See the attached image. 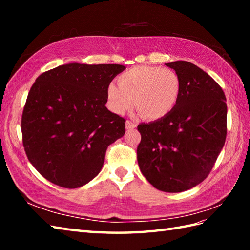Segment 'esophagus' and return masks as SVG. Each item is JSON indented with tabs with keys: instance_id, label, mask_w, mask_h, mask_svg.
<instances>
[{
	"instance_id": "obj_1",
	"label": "esophagus",
	"mask_w": 250,
	"mask_h": 250,
	"mask_svg": "<svg viewBox=\"0 0 250 250\" xmlns=\"http://www.w3.org/2000/svg\"><path fill=\"white\" fill-rule=\"evenodd\" d=\"M125 128H126V130H133V129L136 128V124L134 121L126 120L125 121Z\"/></svg>"
}]
</instances>
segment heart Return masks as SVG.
I'll return each instance as SVG.
<instances>
[{"label":"heart","instance_id":"obj_1","mask_svg":"<svg viewBox=\"0 0 250 250\" xmlns=\"http://www.w3.org/2000/svg\"><path fill=\"white\" fill-rule=\"evenodd\" d=\"M180 94V79L171 68L140 65L109 83L106 97L111 111L124 114L136 105L148 119H159L171 113Z\"/></svg>","mask_w":250,"mask_h":250}]
</instances>
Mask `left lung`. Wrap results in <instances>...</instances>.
<instances>
[{
    "instance_id": "1",
    "label": "left lung",
    "mask_w": 250,
    "mask_h": 250,
    "mask_svg": "<svg viewBox=\"0 0 250 250\" xmlns=\"http://www.w3.org/2000/svg\"><path fill=\"white\" fill-rule=\"evenodd\" d=\"M180 79L171 113L137 130V162L142 174L164 192H182L208 176L225 145L227 104L221 87L187 61L167 63Z\"/></svg>"
}]
</instances>
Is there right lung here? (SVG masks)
Masks as SVG:
<instances>
[{
  "label": "right lung",
  "instance_id": "add662e5",
  "mask_svg": "<svg viewBox=\"0 0 250 250\" xmlns=\"http://www.w3.org/2000/svg\"><path fill=\"white\" fill-rule=\"evenodd\" d=\"M120 64L68 63L36 78L21 118L24 151L50 183L74 189L103 167L107 147L124 136L125 119L106 108V87Z\"/></svg>",
  "mask_w": 250,
  "mask_h": 250
}]
</instances>
